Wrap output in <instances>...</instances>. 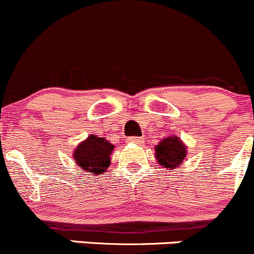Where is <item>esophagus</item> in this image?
<instances>
[{
  "instance_id": "1",
  "label": "esophagus",
  "mask_w": 254,
  "mask_h": 254,
  "mask_svg": "<svg viewBox=\"0 0 254 254\" xmlns=\"http://www.w3.org/2000/svg\"><path fill=\"white\" fill-rule=\"evenodd\" d=\"M127 142L135 143V145H141V143H142V137H137V136H134V137L127 138Z\"/></svg>"
}]
</instances>
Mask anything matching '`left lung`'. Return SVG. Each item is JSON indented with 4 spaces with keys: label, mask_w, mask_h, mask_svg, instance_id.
I'll use <instances>...</instances> for the list:
<instances>
[{
    "label": "left lung",
    "mask_w": 254,
    "mask_h": 254,
    "mask_svg": "<svg viewBox=\"0 0 254 254\" xmlns=\"http://www.w3.org/2000/svg\"><path fill=\"white\" fill-rule=\"evenodd\" d=\"M186 157V146L178 136H168L156 146L157 162L163 168L176 169Z\"/></svg>",
    "instance_id": "obj_1"
}]
</instances>
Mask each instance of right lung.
<instances>
[{
	"label": "right lung",
	"instance_id": "obj_1",
	"mask_svg": "<svg viewBox=\"0 0 254 254\" xmlns=\"http://www.w3.org/2000/svg\"><path fill=\"white\" fill-rule=\"evenodd\" d=\"M114 146L106 138L90 135L73 152L74 161L84 172L92 175L105 173L111 164V154Z\"/></svg>",
	"mask_w": 254,
	"mask_h": 254
}]
</instances>
